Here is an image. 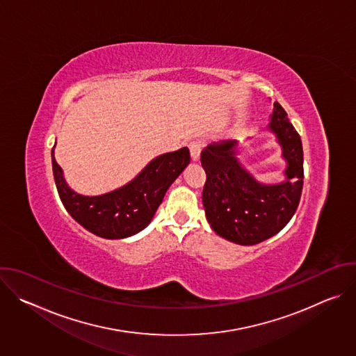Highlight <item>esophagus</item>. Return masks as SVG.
I'll return each mask as SVG.
<instances>
[{"mask_svg":"<svg viewBox=\"0 0 356 356\" xmlns=\"http://www.w3.org/2000/svg\"><path fill=\"white\" fill-rule=\"evenodd\" d=\"M201 150H202V143L195 140V142H191L190 143V155H191V159L195 162L200 159V155H201Z\"/></svg>","mask_w":356,"mask_h":356,"instance_id":"esophagus-1","label":"esophagus"}]
</instances>
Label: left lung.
Returning a JSON list of instances; mask_svg holds the SVG:
<instances>
[{
  "label": "left lung",
  "instance_id": "obj_1",
  "mask_svg": "<svg viewBox=\"0 0 356 356\" xmlns=\"http://www.w3.org/2000/svg\"><path fill=\"white\" fill-rule=\"evenodd\" d=\"M268 131L276 136L286 162L280 183L265 184L253 177L238 159L236 140L210 143L201 154L207 175L202 190L207 221L217 235L239 245L276 235L294 216L301 197V139L279 103L273 104Z\"/></svg>",
  "mask_w": 356,
  "mask_h": 356
}]
</instances>
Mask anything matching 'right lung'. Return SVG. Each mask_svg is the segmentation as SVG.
<instances>
[{"mask_svg": "<svg viewBox=\"0 0 356 356\" xmlns=\"http://www.w3.org/2000/svg\"><path fill=\"white\" fill-rule=\"evenodd\" d=\"M56 145V143H55ZM190 163L188 147L152 159L129 183L99 195H83L69 187L55 159L52 168L67 213L87 231L106 239H122L146 228L172 183Z\"/></svg>", "mask_w": 356, "mask_h": 356, "instance_id": "obj_1", "label": "right lung"}]
</instances>
